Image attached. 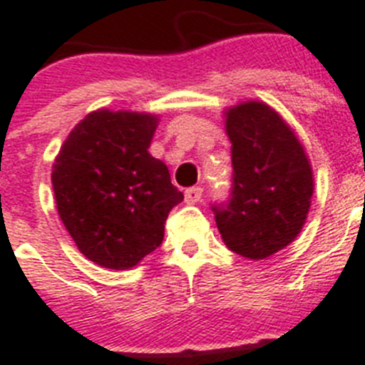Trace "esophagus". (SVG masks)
<instances>
[{
	"instance_id": "obj_1",
	"label": "esophagus",
	"mask_w": 365,
	"mask_h": 365,
	"mask_svg": "<svg viewBox=\"0 0 365 365\" xmlns=\"http://www.w3.org/2000/svg\"><path fill=\"white\" fill-rule=\"evenodd\" d=\"M202 192H204L202 187L187 189V191H185V202H187V204H197V202L202 200Z\"/></svg>"
}]
</instances>
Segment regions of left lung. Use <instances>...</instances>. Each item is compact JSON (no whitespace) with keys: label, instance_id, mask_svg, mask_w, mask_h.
<instances>
[{"label":"left lung","instance_id":"1","mask_svg":"<svg viewBox=\"0 0 365 365\" xmlns=\"http://www.w3.org/2000/svg\"><path fill=\"white\" fill-rule=\"evenodd\" d=\"M225 128L234 189L225 207H213L217 228L232 252L258 262L301 234L312 206L314 170L292 125L265 102L228 107Z\"/></svg>","mask_w":365,"mask_h":365}]
</instances>
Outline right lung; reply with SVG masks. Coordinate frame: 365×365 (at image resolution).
<instances>
[{"label":"right lung","mask_w":365,"mask_h":365,"mask_svg":"<svg viewBox=\"0 0 365 365\" xmlns=\"http://www.w3.org/2000/svg\"><path fill=\"white\" fill-rule=\"evenodd\" d=\"M159 116L96 109L73 125L51 167L55 204L85 258L124 271L154 252L183 195L148 152Z\"/></svg>","instance_id":"add662e5"}]
</instances>
